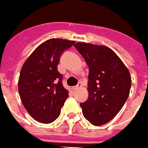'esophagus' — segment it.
<instances>
[{
    "label": "esophagus",
    "mask_w": 148,
    "mask_h": 148,
    "mask_svg": "<svg viewBox=\"0 0 148 148\" xmlns=\"http://www.w3.org/2000/svg\"><path fill=\"white\" fill-rule=\"evenodd\" d=\"M82 87V84L81 83H79L77 86H75V87H73V90H78L79 88H80Z\"/></svg>",
    "instance_id": "1"
}]
</instances>
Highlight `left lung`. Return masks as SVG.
<instances>
[{
    "mask_svg": "<svg viewBox=\"0 0 148 148\" xmlns=\"http://www.w3.org/2000/svg\"><path fill=\"white\" fill-rule=\"evenodd\" d=\"M74 47L89 67L88 98L80 104L83 115L92 125H105L119 113L128 99L130 71L107 47L86 42H77Z\"/></svg>",
    "mask_w": 148,
    "mask_h": 148,
    "instance_id": "8db88e82",
    "label": "left lung"
}]
</instances>
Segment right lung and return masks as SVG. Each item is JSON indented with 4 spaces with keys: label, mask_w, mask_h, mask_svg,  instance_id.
<instances>
[{
    "label": "right lung",
    "mask_w": 148,
    "mask_h": 148,
    "mask_svg": "<svg viewBox=\"0 0 148 148\" xmlns=\"http://www.w3.org/2000/svg\"><path fill=\"white\" fill-rule=\"evenodd\" d=\"M74 43L66 39L47 40L23 63L18 78V93L24 108L38 122L49 124L56 120L69 97L57 65L61 53Z\"/></svg>",
    "instance_id": "obj_1"
}]
</instances>
